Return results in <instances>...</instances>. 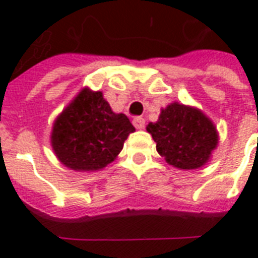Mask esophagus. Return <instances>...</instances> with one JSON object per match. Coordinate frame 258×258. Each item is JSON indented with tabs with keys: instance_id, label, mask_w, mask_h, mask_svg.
I'll list each match as a JSON object with an SVG mask.
<instances>
[{
	"instance_id": "esophagus-1",
	"label": "esophagus",
	"mask_w": 258,
	"mask_h": 258,
	"mask_svg": "<svg viewBox=\"0 0 258 258\" xmlns=\"http://www.w3.org/2000/svg\"><path fill=\"white\" fill-rule=\"evenodd\" d=\"M133 124L135 125V128L143 130V128H145V119H143V117H142V116L134 117Z\"/></svg>"
}]
</instances>
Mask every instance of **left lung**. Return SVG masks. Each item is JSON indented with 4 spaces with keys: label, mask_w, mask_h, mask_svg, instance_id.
I'll return each instance as SVG.
<instances>
[{
    "label": "left lung",
    "mask_w": 258,
    "mask_h": 258,
    "mask_svg": "<svg viewBox=\"0 0 258 258\" xmlns=\"http://www.w3.org/2000/svg\"><path fill=\"white\" fill-rule=\"evenodd\" d=\"M147 133L157 143V151L170 166L179 170H197L212 159L218 146L216 124L201 109L174 101L161 109Z\"/></svg>",
    "instance_id": "obj_1"
}]
</instances>
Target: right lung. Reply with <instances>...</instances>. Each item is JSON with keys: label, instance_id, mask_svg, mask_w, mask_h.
I'll list each match as a JSON object with an SVG mask.
<instances>
[{"label": "right lung", "instance_id": "add662e5", "mask_svg": "<svg viewBox=\"0 0 258 258\" xmlns=\"http://www.w3.org/2000/svg\"><path fill=\"white\" fill-rule=\"evenodd\" d=\"M135 127L115 113L103 92L83 88L53 121L50 146L62 165L76 171H97L116 159Z\"/></svg>", "mask_w": 258, "mask_h": 258}]
</instances>
